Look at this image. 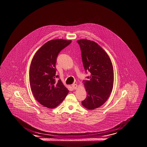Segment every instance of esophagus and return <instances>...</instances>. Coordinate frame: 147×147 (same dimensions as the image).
I'll return each instance as SVG.
<instances>
[{
  "label": "esophagus",
  "mask_w": 147,
  "mask_h": 147,
  "mask_svg": "<svg viewBox=\"0 0 147 147\" xmlns=\"http://www.w3.org/2000/svg\"><path fill=\"white\" fill-rule=\"evenodd\" d=\"M77 84H73L72 85V87L73 89H74V90H76V89H77Z\"/></svg>",
  "instance_id": "obj_1"
}]
</instances>
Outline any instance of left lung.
I'll use <instances>...</instances> for the list:
<instances>
[{
	"label": "left lung",
	"instance_id": "left-lung-1",
	"mask_svg": "<svg viewBox=\"0 0 147 147\" xmlns=\"http://www.w3.org/2000/svg\"><path fill=\"white\" fill-rule=\"evenodd\" d=\"M81 51L86 72H90L83 80L87 96L82 101L83 107L93 110L106 102L112 92L114 73L112 63L104 50L94 41L86 39L78 40Z\"/></svg>",
	"mask_w": 147,
	"mask_h": 147
}]
</instances>
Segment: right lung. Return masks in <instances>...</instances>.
I'll return each instance as SVG.
<instances>
[{
    "label": "right lung",
    "instance_id": "obj_1",
    "mask_svg": "<svg viewBox=\"0 0 147 147\" xmlns=\"http://www.w3.org/2000/svg\"><path fill=\"white\" fill-rule=\"evenodd\" d=\"M71 40L49 41L33 57L30 69V83L32 94L40 104L54 108L63 101L68 90L56 75L55 64L58 54L69 45Z\"/></svg>",
    "mask_w": 147,
    "mask_h": 147
}]
</instances>
